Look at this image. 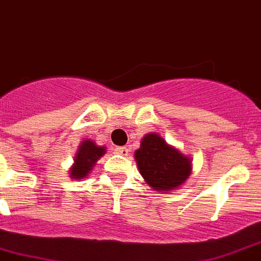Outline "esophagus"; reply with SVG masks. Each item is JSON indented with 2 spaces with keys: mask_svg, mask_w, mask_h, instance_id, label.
Returning a JSON list of instances; mask_svg holds the SVG:
<instances>
[{
  "mask_svg": "<svg viewBox=\"0 0 261 261\" xmlns=\"http://www.w3.org/2000/svg\"><path fill=\"white\" fill-rule=\"evenodd\" d=\"M115 152L117 154H121V156H128L129 154V149L126 146H118V148L115 149Z\"/></svg>",
  "mask_w": 261,
  "mask_h": 261,
  "instance_id": "34e87169",
  "label": "esophagus"
}]
</instances>
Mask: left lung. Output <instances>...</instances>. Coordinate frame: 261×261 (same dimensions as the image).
Instances as JSON below:
<instances>
[{
	"instance_id": "1",
	"label": "left lung",
	"mask_w": 261,
	"mask_h": 261,
	"mask_svg": "<svg viewBox=\"0 0 261 261\" xmlns=\"http://www.w3.org/2000/svg\"><path fill=\"white\" fill-rule=\"evenodd\" d=\"M140 173L154 191L174 189L191 174V160L156 133H149L135 153Z\"/></svg>"
}]
</instances>
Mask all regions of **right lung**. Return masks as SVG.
Here are the masks:
<instances>
[{
    "instance_id": "obj_1",
    "label": "right lung",
    "mask_w": 261,
    "mask_h": 261,
    "mask_svg": "<svg viewBox=\"0 0 261 261\" xmlns=\"http://www.w3.org/2000/svg\"><path fill=\"white\" fill-rule=\"evenodd\" d=\"M105 153V148L98 146L90 141L85 140L83 144L80 145L77 156L74 159V165L70 168V177L72 178H85L88 176L93 165L96 164L97 160Z\"/></svg>"
}]
</instances>
